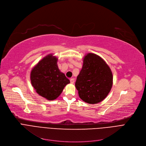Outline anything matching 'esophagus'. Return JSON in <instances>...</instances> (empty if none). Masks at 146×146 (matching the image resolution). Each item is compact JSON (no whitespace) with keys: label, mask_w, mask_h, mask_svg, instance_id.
Wrapping results in <instances>:
<instances>
[{"label":"esophagus","mask_w":146,"mask_h":146,"mask_svg":"<svg viewBox=\"0 0 146 146\" xmlns=\"http://www.w3.org/2000/svg\"><path fill=\"white\" fill-rule=\"evenodd\" d=\"M70 82H71V84H74V78H71V79H70Z\"/></svg>","instance_id":"esophagus-1"}]
</instances>
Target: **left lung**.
<instances>
[{
	"mask_svg": "<svg viewBox=\"0 0 146 146\" xmlns=\"http://www.w3.org/2000/svg\"><path fill=\"white\" fill-rule=\"evenodd\" d=\"M113 80L112 72L104 60L96 54L89 53L84 58L75 87L82 100L88 104H97L107 96Z\"/></svg>",
	"mask_w": 146,
	"mask_h": 146,
	"instance_id": "1",
	"label": "left lung"
}]
</instances>
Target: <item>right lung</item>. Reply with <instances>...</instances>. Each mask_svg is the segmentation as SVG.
Wrapping results in <instances>:
<instances>
[{
	"mask_svg": "<svg viewBox=\"0 0 146 146\" xmlns=\"http://www.w3.org/2000/svg\"><path fill=\"white\" fill-rule=\"evenodd\" d=\"M57 61V58L48 55L38 62L31 73V84L36 92L50 101L57 98L70 82L59 71Z\"/></svg>",
	"mask_w": 146,
	"mask_h": 146,
	"instance_id": "right-lung-1",
	"label": "right lung"
}]
</instances>
